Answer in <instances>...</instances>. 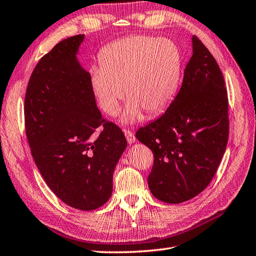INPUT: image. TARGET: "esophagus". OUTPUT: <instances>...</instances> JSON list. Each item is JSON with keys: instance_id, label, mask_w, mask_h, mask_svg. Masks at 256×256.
<instances>
[{"instance_id": "esophagus-1", "label": "esophagus", "mask_w": 256, "mask_h": 256, "mask_svg": "<svg viewBox=\"0 0 256 256\" xmlns=\"http://www.w3.org/2000/svg\"><path fill=\"white\" fill-rule=\"evenodd\" d=\"M124 134L126 136V139L128 141V144H134L136 141V137H134V134L132 132V130L129 129H124Z\"/></svg>"}]
</instances>
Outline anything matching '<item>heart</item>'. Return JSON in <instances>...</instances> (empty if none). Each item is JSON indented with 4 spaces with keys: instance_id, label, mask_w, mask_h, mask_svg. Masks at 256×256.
<instances>
[{
    "instance_id": "heart-1",
    "label": "heart",
    "mask_w": 256,
    "mask_h": 256,
    "mask_svg": "<svg viewBox=\"0 0 256 256\" xmlns=\"http://www.w3.org/2000/svg\"><path fill=\"white\" fill-rule=\"evenodd\" d=\"M90 71V85L100 108L116 116L129 100L124 120L134 122L161 112L178 88L182 58L176 44L166 38L130 36L108 44Z\"/></svg>"
}]
</instances>
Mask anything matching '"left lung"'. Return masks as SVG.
Listing matches in <instances>:
<instances>
[{"instance_id":"1","label":"left lung","mask_w":256,"mask_h":256,"mask_svg":"<svg viewBox=\"0 0 256 256\" xmlns=\"http://www.w3.org/2000/svg\"><path fill=\"white\" fill-rule=\"evenodd\" d=\"M224 85L217 61L194 36L178 95L161 117L136 132L154 158L148 184L158 200H190L212 182L229 137Z\"/></svg>"}]
</instances>
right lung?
<instances>
[{"instance_id": "obj_1", "label": "right lung", "mask_w": 256, "mask_h": 256, "mask_svg": "<svg viewBox=\"0 0 256 256\" xmlns=\"http://www.w3.org/2000/svg\"><path fill=\"white\" fill-rule=\"evenodd\" d=\"M83 39H64L38 61L24 114L32 156L49 188L68 206L93 210L110 200L114 170L127 141L96 106L90 74L76 56Z\"/></svg>"}]
</instances>
